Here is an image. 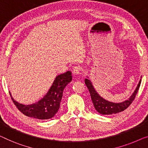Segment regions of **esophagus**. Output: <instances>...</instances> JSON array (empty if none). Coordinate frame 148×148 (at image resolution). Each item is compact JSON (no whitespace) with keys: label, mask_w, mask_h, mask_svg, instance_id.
I'll list each match as a JSON object with an SVG mask.
<instances>
[{"label":"esophagus","mask_w":148,"mask_h":148,"mask_svg":"<svg viewBox=\"0 0 148 148\" xmlns=\"http://www.w3.org/2000/svg\"><path fill=\"white\" fill-rule=\"evenodd\" d=\"M81 68L79 67H74L73 68V74L75 75H79L81 74Z\"/></svg>","instance_id":"34e87169"}]
</instances>
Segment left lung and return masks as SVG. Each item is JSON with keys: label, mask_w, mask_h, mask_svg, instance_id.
I'll use <instances>...</instances> for the list:
<instances>
[{"label": "left lung", "mask_w": 148, "mask_h": 148, "mask_svg": "<svg viewBox=\"0 0 148 148\" xmlns=\"http://www.w3.org/2000/svg\"><path fill=\"white\" fill-rule=\"evenodd\" d=\"M141 81H142V79L140 80L138 86H137L136 90H135L134 93L131 95V97L128 99L121 103H113L105 99L102 97H101L99 94L97 93V92L95 91V88H94L93 85H92L91 81L89 80L88 77L85 79V83L89 89L92 102H93L94 108H95L96 111L98 113H99L100 114L110 115L121 112V111L125 110V109H127L131 105L133 101L134 100L135 97H136V95L137 93H138L139 88H140Z\"/></svg>", "instance_id": "obj_1"}]
</instances>
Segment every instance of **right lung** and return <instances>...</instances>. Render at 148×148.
<instances>
[{
	"label": "right lung",
	"instance_id": "obj_1",
	"mask_svg": "<svg viewBox=\"0 0 148 148\" xmlns=\"http://www.w3.org/2000/svg\"><path fill=\"white\" fill-rule=\"evenodd\" d=\"M71 81L72 73L69 71L57 75L46 95L33 104L20 103L12 98L10 93V97L17 109L26 116L38 119H48L54 117L57 113L63 97V90Z\"/></svg>",
	"mask_w": 148,
	"mask_h": 148
}]
</instances>
